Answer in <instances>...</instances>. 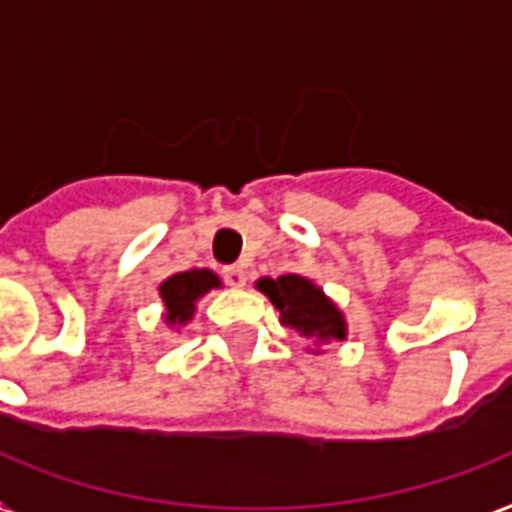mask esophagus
<instances>
[{"label": "esophagus", "instance_id": "obj_1", "mask_svg": "<svg viewBox=\"0 0 512 512\" xmlns=\"http://www.w3.org/2000/svg\"><path fill=\"white\" fill-rule=\"evenodd\" d=\"M223 279L231 284V287H244L247 284V271L241 265H228L223 268Z\"/></svg>", "mask_w": 512, "mask_h": 512}]
</instances>
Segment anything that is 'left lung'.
<instances>
[{"instance_id":"obj_1","label":"left lung","mask_w":512,"mask_h":512,"mask_svg":"<svg viewBox=\"0 0 512 512\" xmlns=\"http://www.w3.org/2000/svg\"><path fill=\"white\" fill-rule=\"evenodd\" d=\"M257 289L279 308L281 324L297 329L303 337L329 342L345 340L348 335L340 308L313 281L287 273L279 279H260Z\"/></svg>"}]
</instances>
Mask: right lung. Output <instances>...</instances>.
Instances as JSON below:
<instances>
[{
	"label": "right lung",
	"mask_w": 512,
	"mask_h": 512,
	"mask_svg": "<svg viewBox=\"0 0 512 512\" xmlns=\"http://www.w3.org/2000/svg\"><path fill=\"white\" fill-rule=\"evenodd\" d=\"M220 287V279L207 268H193V271L175 273L167 281H162L159 295L164 303V321L170 327H183L196 313V300L204 297L209 289Z\"/></svg>",
	"instance_id": "1"
}]
</instances>
